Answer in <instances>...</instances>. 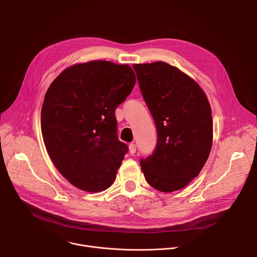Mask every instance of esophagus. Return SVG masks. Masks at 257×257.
Listing matches in <instances>:
<instances>
[{"label":"esophagus","instance_id":"34e87169","mask_svg":"<svg viewBox=\"0 0 257 257\" xmlns=\"http://www.w3.org/2000/svg\"><path fill=\"white\" fill-rule=\"evenodd\" d=\"M129 152L131 155H134L136 153V144L135 143H130L129 144Z\"/></svg>","mask_w":257,"mask_h":257}]
</instances>
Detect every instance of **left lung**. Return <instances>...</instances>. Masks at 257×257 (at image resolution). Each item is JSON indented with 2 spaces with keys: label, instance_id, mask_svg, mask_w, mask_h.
<instances>
[{
  "label": "left lung",
  "instance_id": "left-lung-1",
  "mask_svg": "<svg viewBox=\"0 0 257 257\" xmlns=\"http://www.w3.org/2000/svg\"><path fill=\"white\" fill-rule=\"evenodd\" d=\"M133 68L158 132L153 155L140 160L141 170L159 191L182 189L200 173L211 150L207 97L193 79L165 62Z\"/></svg>",
  "mask_w": 257,
  "mask_h": 257
}]
</instances>
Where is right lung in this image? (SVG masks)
I'll return each instance as SVG.
<instances>
[{
	"label": "right lung",
	"mask_w": 257,
	"mask_h": 257,
	"mask_svg": "<svg viewBox=\"0 0 257 257\" xmlns=\"http://www.w3.org/2000/svg\"><path fill=\"white\" fill-rule=\"evenodd\" d=\"M136 79L128 65L91 61L64 70L42 107V133L58 171L75 187L98 192L113 184L128 146L118 139L115 109Z\"/></svg>",
	"instance_id": "right-lung-1"
}]
</instances>
